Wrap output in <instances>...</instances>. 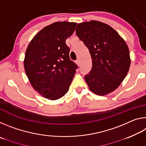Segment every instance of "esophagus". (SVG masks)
<instances>
[{
  "instance_id": "1",
  "label": "esophagus",
  "mask_w": 146,
  "mask_h": 146,
  "mask_svg": "<svg viewBox=\"0 0 146 146\" xmlns=\"http://www.w3.org/2000/svg\"><path fill=\"white\" fill-rule=\"evenodd\" d=\"M76 64H77L78 66H80V60H76Z\"/></svg>"
}]
</instances>
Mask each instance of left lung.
I'll return each instance as SVG.
<instances>
[{
    "instance_id": "left-lung-1",
    "label": "left lung",
    "mask_w": 146,
    "mask_h": 146,
    "mask_svg": "<svg viewBox=\"0 0 146 146\" xmlns=\"http://www.w3.org/2000/svg\"><path fill=\"white\" fill-rule=\"evenodd\" d=\"M76 34L92 58V68L85 75L90 90L100 96L111 93L129 70L131 58L125 42L110 26L97 21L78 24Z\"/></svg>"
}]
</instances>
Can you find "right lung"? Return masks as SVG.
<instances>
[{"label":"right lung","mask_w":146,"mask_h":146,"mask_svg":"<svg viewBox=\"0 0 146 146\" xmlns=\"http://www.w3.org/2000/svg\"><path fill=\"white\" fill-rule=\"evenodd\" d=\"M76 26V23L56 22L44 27L26 49L24 66L29 82L49 100H57L68 92L78 68L70 60L66 44Z\"/></svg>","instance_id":"obj_1"}]
</instances>
